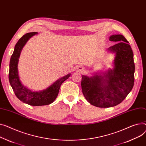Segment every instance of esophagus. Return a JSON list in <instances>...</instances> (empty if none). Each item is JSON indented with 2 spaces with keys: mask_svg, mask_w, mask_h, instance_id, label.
Segmentation results:
<instances>
[{
  "mask_svg": "<svg viewBox=\"0 0 146 146\" xmlns=\"http://www.w3.org/2000/svg\"><path fill=\"white\" fill-rule=\"evenodd\" d=\"M78 69H79V70L81 72H82L84 70V67H82V66H79Z\"/></svg>",
  "mask_w": 146,
  "mask_h": 146,
  "instance_id": "obj_1",
  "label": "esophagus"
}]
</instances>
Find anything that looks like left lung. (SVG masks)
<instances>
[{
  "instance_id": "8db88e82",
  "label": "left lung",
  "mask_w": 146,
  "mask_h": 146,
  "mask_svg": "<svg viewBox=\"0 0 146 146\" xmlns=\"http://www.w3.org/2000/svg\"><path fill=\"white\" fill-rule=\"evenodd\" d=\"M110 40L118 42L109 47L115 53L114 67L103 76H82V90L86 99L98 108H110L121 103L132 90L135 65L129 42L121 35H113Z\"/></svg>"
}]
</instances>
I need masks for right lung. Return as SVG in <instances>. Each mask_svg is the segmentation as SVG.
<instances>
[{"label": "right lung", "instance_id": "1", "mask_svg": "<svg viewBox=\"0 0 146 146\" xmlns=\"http://www.w3.org/2000/svg\"><path fill=\"white\" fill-rule=\"evenodd\" d=\"M36 34H37V32L26 33L16 44L14 52L10 60L9 80L15 95L19 100L29 105L39 106L48 105L54 101L59 94L61 84L69 78L70 74L62 77L47 89L39 92H33L22 84L17 72L19 58L22 48L27 41Z\"/></svg>", "mask_w": 146, "mask_h": 146}]
</instances>
